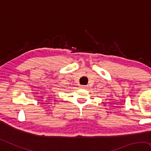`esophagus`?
<instances>
[{
	"label": "esophagus",
	"mask_w": 151,
	"mask_h": 151,
	"mask_svg": "<svg viewBox=\"0 0 151 151\" xmlns=\"http://www.w3.org/2000/svg\"><path fill=\"white\" fill-rule=\"evenodd\" d=\"M81 88H86L87 86H81Z\"/></svg>",
	"instance_id": "obj_1"
}]
</instances>
